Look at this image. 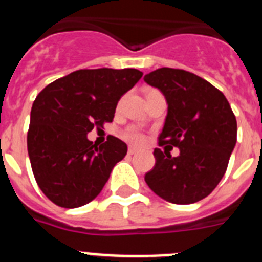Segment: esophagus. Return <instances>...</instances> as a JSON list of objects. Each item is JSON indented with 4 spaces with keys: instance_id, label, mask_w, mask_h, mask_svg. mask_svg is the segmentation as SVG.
<instances>
[{
    "instance_id": "1",
    "label": "esophagus",
    "mask_w": 262,
    "mask_h": 262,
    "mask_svg": "<svg viewBox=\"0 0 262 262\" xmlns=\"http://www.w3.org/2000/svg\"><path fill=\"white\" fill-rule=\"evenodd\" d=\"M136 152H138V149H136V148H133V147L128 148V155H129V156H133V155H135Z\"/></svg>"
}]
</instances>
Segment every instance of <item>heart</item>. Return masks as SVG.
I'll return each mask as SVG.
<instances>
[{
  "mask_svg": "<svg viewBox=\"0 0 262 262\" xmlns=\"http://www.w3.org/2000/svg\"><path fill=\"white\" fill-rule=\"evenodd\" d=\"M120 136H122L126 142H128L129 144L134 145H139L144 142V134L142 133V129L136 126L126 127V128L122 131Z\"/></svg>",
  "mask_w": 262,
  "mask_h": 262,
  "instance_id": "heart-1",
  "label": "heart"
}]
</instances>
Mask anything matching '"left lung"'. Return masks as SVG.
<instances>
[{
    "label": "left lung",
    "instance_id": "left-lung-1",
    "mask_svg": "<svg viewBox=\"0 0 262 262\" xmlns=\"http://www.w3.org/2000/svg\"><path fill=\"white\" fill-rule=\"evenodd\" d=\"M144 81L161 90L168 102L159 147L180 148L177 157L156 148V164L145 182L170 203L198 202L226 173L237 136L235 114L221 90L191 72L160 68Z\"/></svg>",
    "mask_w": 262,
    "mask_h": 262
}]
</instances>
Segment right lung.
I'll return each mask as SVG.
<instances>
[{"label":"right lung","instance_id":"right-lung-1","mask_svg":"<svg viewBox=\"0 0 262 262\" xmlns=\"http://www.w3.org/2000/svg\"><path fill=\"white\" fill-rule=\"evenodd\" d=\"M138 69H80L53 81L32 103L27 151L40 190L60 207L75 209L101 193L127 145L114 136L97 145L93 128L114 119L119 98L142 78Z\"/></svg>","mask_w":262,"mask_h":262}]
</instances>
